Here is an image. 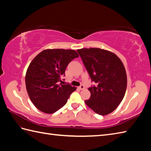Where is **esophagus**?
Wrapping results in <instances>:
<instances>
[{
	"instance_id": "obj_1",
	"label": "esophagus",
	"mask_w": 151,
	"mask_h": 151,
	"mask_svg": "<svg viewBox=\"0 0 151 151\" xmlns=\"http://www.w3.org/2000/svg\"><path fill=\"white\" fill-rule=\"evenodd\" d=\"M84 88H85V87L83 85H81V86H79L78 87V89H81V90H83V89H84Z\"/></svg>"
}]
</instances>
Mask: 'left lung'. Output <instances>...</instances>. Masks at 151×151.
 <instances>
[{
  "label": "left lung",
  "instance_id": "left-lung-1",
  "mask_svg": "<svg viewBox=\"0 0 151 151\" xmlns=\"http://www.w3.org/2000/svg\"><path fill=\"white\" fill-rule=\"evenodd\" d=\"M84 65L96 86L88 88L90 99L85 103L96 114L114 111L123 101L127 86V73L116 54L99 48L78 49Z\"/></svg>",
  "mask_w": 151,
  "mask_h": 151
}]
</instances>
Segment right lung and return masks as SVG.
<instances>
[{
    "label": "right lung",
    "instance_id": "right-lung-1",
    "mask_svg": "<svg viewBox=\"0 0 151 151\" xmlns=\"http://www.w3.org/2000/svg\"><path fill=\"white\" fill-rule=\"evenodd\" d=\"M75 50L54 49L41 51L30 62L25 76L30 101L38 110L53 114L65 105L76 87L62 84L67 66L78 58Z\"/></svg>",
    "mask_w": 151,
    "mask_h": 151
}]
</instances>
